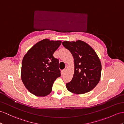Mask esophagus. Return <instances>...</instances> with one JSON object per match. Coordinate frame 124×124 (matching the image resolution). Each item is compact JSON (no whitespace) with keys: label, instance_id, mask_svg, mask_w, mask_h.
I'll use <instances>...</instances> for the list:
<instances>
[{"label":"esophagus","instance_id":"34e87169","mask_svg":"<svg viewBox=\"0 0 124 124\" xmlns=\"http://www.w3.org/2000/svg\"><path fill=\"white\" fill-rule=\"evenodd\" d=\"M67 68H65L64 70H62V74H65V72H66V71H67Z\"/></svg>","mask_w":124,"mask_h":124}]
</instances>
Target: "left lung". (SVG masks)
Segmentation results:
<instances>
[{"mask_svg": "<svg viewBox=\"0 0 124 124\" xmlns=\"http://www.w3.org/2000/svg\"><path fill=\"white\" fill-rule=\"evenodd\" d=\"M62 44L71 53L75 64L73 77L66 84V88L75 94L91 91L101 79V64L97 54L88 44L80 40L65 41Z\"/></svg>", "mask_w": 124, "mask_h": 124, "instance_id": "1", "label": "left lung"}]
</instances>
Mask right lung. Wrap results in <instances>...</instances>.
Masks as SVG:
<instances>
[{"label":"right lung","mask_w":124,"mask_h":124,"mask_svg":"<svg viewBox=\"0 0 124 124\" xmlns=\"http://www.w3.org/2000/svg\"><path fill=\"white\" fill-rule=\"evenodd\" d=\"M61 44L60 40L45 39L34 45L24 56L21 78L32 94L39 97L49 95L54 81L61 76L59 60L53 56Z\"/></svg>","instance_id":"obj_1"}]
</instances>
